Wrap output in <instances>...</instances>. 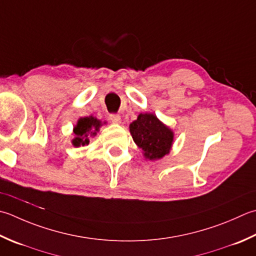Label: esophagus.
Here are the masks:
<instances>
[{"mask_svg":"<svg viewBox=\"0 0 256 256\" xmlns=\"http://www.w3.org/2000/svg\"><path fill=\"white\" fill-rule=\"evenodd\" d=\"M110 120L115 124H120L121 123V116L118 114H111L110 115Z\"/></svg>","mask_w":256,"mask_h":256,"instance_id":"esophagus-1","label":"esophagus"}]
</instances>
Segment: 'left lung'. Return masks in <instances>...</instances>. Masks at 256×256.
<instances>
[{
    "instance_id": "obj_1",
    "label": "left lung",
    "mask_w": 256,
    "mask_h": 256,
    "mask_svg": "<svg viewBox=\"0 0 256 256\" xmlns=\"http://www.w3.org/2000/svg\"><path fill=\"white\" fill-rule=\"evenodd\" d=\"M130 132L146 158H161L171 150L173 132L153 114H140L138 120L130 124Z\"/></svg>"
}]
</instances>
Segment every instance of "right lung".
Returning a JSON list of instances; mask_svg holds the SVG:
<instances>
[{
	"label": "right lung",
	"instance_id": "obj_1",
	"mask_svg": "<svg viewBox=\"0 0 256 256\" xmlns=\"http://www.w3.org/2000/svg\"><path fill=\"white\" fill-rule=\"evenodd\" d=\"M101 126V121L93 116H85L78 120L74 128L75 138L72 141L74 146L88 144V135H95Z\"/></svg>",
	"mask_w": 256,
	"mask_h": 256
}]
</instances>
